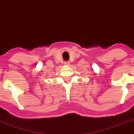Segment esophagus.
Instances as JSON below:
<instances>
[{"mask_svg": "<svg viewBox=\"0 0 134 134\" xmlns=\"http://www.w3.org/2000/svg\"><path fill=\"white\" fill-rule=\"evenodd\" d=\"M69 64H70V62L69 61H66L64 62V65H69Z\"/></svg>", "mask_w": 134, "mask_h": 134, "instance_id": "34e87169", "label": "esophagus"}]
</instances>
